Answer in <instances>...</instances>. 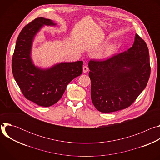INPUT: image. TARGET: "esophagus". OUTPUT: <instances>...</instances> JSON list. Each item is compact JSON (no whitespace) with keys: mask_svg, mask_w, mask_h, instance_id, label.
Here are the masks:
<instances>
[{"mask_svg":"<svg viewBox=\"0 0 160 160\" xmlns=\"http://www.w3.org/2000/svg\"><path fill=\"white\" fill-rule=\"evenodd\" d=\"M88 68L87 67V66L84 65L83 66V73H87L88 72Z\"/></svg>","mask_w":160,"mask_h":160,"instance_id":"obj_1","label":"esophagus"}]
</instances>
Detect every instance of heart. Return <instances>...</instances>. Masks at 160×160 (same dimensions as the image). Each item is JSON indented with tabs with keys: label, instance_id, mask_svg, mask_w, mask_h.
<instances>
[{
	"label": "heart",
	"instance_id": "obj_1",
	"mask_svg": "<svg viewBox=\"0 0 160 160\" xmlns=\"http://www.w3.org/2000/svg\"><path fill=\"white\" fill-rule=\"evenodd\" d=\"M115 45L109 44L106 45L102 49H101L97 54V57L100 59H106L111 56L115 50Z\"/></svg>",
	"mask_w": 160,
	"mask_h": 160
}]
</instances>
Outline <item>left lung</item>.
<instances>
[{
    "instance_id": "8db88e82",
    "label": "left lung",
    "mask_w": 160,
    "mask_h": 160,
    "mask_svg": "<svg viewBox=\"0 0 160 160\" xmlns=\"http://www.w3.org/2000/svg\"><path fill=\"white\" fill-rule=\"evenodd\" d=\"M91 99L102 112H111L130 106L146 88L151 68L146 42L135 34L127 51L102 61L88 62Z\"/></svg>"
}]
</instances>
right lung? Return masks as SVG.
Instances as JSON below:
<instances>
[{"mask_svg": "<svg viewBox=\"0 0 160 160\" xmlns=\"http://www.w3.org/2000/svg\"><path fill=\"white\" fill-rule=\"evenodd\" d=\"M45 25L56 26L49 19H35L20 32L12 60L14 78L22 93L38 106L49 107L62 96L66 86L82 73L83 61L62 62L48 68L33 64L31 53L36 35Z\"/></svg>", "mask_w": 160, "mask_h": 160, "instance_id": "add662e5", "label": "right lung"}]
</instances>
